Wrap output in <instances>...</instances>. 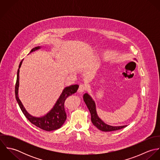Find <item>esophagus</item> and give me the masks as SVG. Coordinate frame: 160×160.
<instances>
[{
	"mask_svg": "<svg viewBox=\"0 0 160 160\" xmlns=\"http://www.w3.org/2000/svg\"><path fill=\"white\" fill-rule=\"evenodd\" d=\"M88 89V86L86 84H81L79 87V89L78 91L79 92H83L86 91Z\"/></svg>",
	"mask_w": 160,
	"mask_h": 160,
	"instance_id": "34e87169",
	"label": "esophagus"
}]
</instances>
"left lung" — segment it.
Wrapping results in <instances>:
<instances>
[{
  "mask_svg": "<svg viewBox=\"0 0 160 160\" xmlns=\"http://www.w3.org/2000/svg\"><path fill=\"white\" fill-rule=\"evenodd\" d=\"M83 99L84 102L86 103L88 109L90 111L91 114V121L93 124L97 127L99 130L104 131V132H110V131H117L121 129H122L127 126H112L105 124L97 116L96 112V108L95 104L94 101L92 100L91 97L87 93L84 94Z\"/></svg>",
  "mask_w": 160,
  "mask_h": 160,
  "instance_id": "obj_1",
  "label": "left lung"
}]
</instances>
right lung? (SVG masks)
Returning a JSON list of instances; mask_svg holds the SVG:
<instances>
[{"instance_id": "1", "label": "right lung", "mask_w": 160, "mask_h": 160, "mask_svg": "<svg viewBox=\"0 0 160 160\" xmlns=\"http://www.w3.org/2000/svg\"><path fill=\"white\" fill-rule=\"evenodd\" d=\"M41 47H36L33 48L30 53L39 49ZM23 59L21 61L19 65V68L17 71V82L15 84V97L17 101L26 118L34 125L39 128L40 129L44 130L46 131H52L56 129H58L62 127V126L64 124L65 121L67 119V113L65 110V102L66 99L69 96L71 95L72 94L76 93L79 88V86L72 85L69 87L65 88L62 92V94L60 95L59 98L57 101L55 105L53 107V108L50 110L49 113L42 116L41 118H36L33 117L31 115L29 114L25 110L23 107V104L22 103L20 100L18 98V88H19V72H20V68L22 64Z\"/></svg>"}]
</instances>
